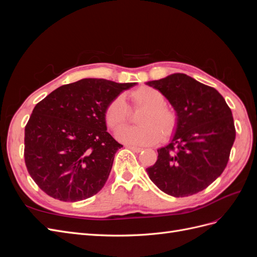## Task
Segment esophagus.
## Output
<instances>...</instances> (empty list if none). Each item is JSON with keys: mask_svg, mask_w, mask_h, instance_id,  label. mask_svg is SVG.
<instances>
[{"mask_svg": "<svg viewBox=\"0 0 257 257\" xmlns=\"http://www.w3.org/2000/svg\"><path fill=\"white\" fill-rule=\"evenodd\" d=\"M126 148H128L130 150L134 151V152H142L144 150V148H139V147H135V146H126Z\"/></svg>", "mask_w": 257, "mask_h": 257, "instance_id": "1", "label": "esophagus"}]
</instances>
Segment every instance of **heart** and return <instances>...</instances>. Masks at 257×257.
I'll return each instance as SVG.
<instances>
[{"mask_svg":"<svg viewBox=\"0 0 257 257\" xmlns=\"http://www.w3.org/2000/svg\"><path fill=\"white\" fill-rule=\"evenodd\" d=\"M132 107L143 108L137 123L139 125L123 128L118 132L119 141L133 146H148L158 143L161 136L167 138L176 127L178 118L176 112L165 106L162 93L151 87H141L127 94ZM105 119L111 130H120L130 119V110L122 96H116L108 104Z\"/></svg>","mask_w":257,"mask_h":257,"instance_id":"1","label":"heart"}]
</instances>
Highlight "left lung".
Returning <instances> with one entry per match:
<instances>
[{"mask_svg":"<svg viewBox=\"0 0 257 257\" xmlns=\"http://www.w3.org/2000/svg\"><path fill=\"white\" fill-rule=\"evenodd\" d=\"M174 107L178 122L170 143L148 167L151 181L174 197L205 190L227 165L236 130L230 108L214 88L176 73L146 82Z\"/></svg>","mask_w":257,"mask_h":257,"instance_id":"obj_1","label":"left lung"}]
</instances>
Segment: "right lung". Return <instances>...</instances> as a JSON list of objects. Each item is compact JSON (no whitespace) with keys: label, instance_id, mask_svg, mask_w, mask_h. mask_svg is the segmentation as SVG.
<instances>
[{"label":"right lung","instance_id":"add662e5","mask_svg":"<svg viewBox=\"0 0 257 257\" xmlns=\"http://www.w3.org/2000/svg\"><path fill=\"white\" fill-rule=\"evenodd\" d=\"M136 84L84 78L36 104L25 130V161L46 194L73 203L102 190L123 147L107 132L106 107Z\"/></svg>","mask_w":257,"mask_h":257}]
</instances>
